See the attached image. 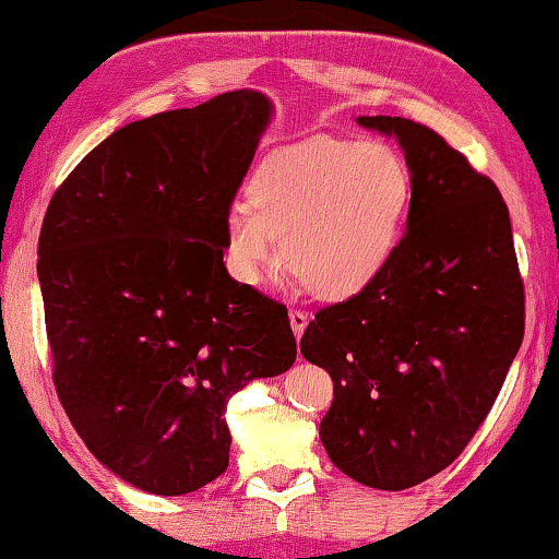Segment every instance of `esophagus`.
Segmentation results:
<instances>
[{"instance_id":"esophagus-1","label":"esophagus","mask_w":559,"mask_h":559,"mask_svg":"<svg viewBox=\"0 0 559 559\" xmlns=\"http://www.w3.org/2000/svg\"><path fill=\"white\" fill-rule=\"evenodd\" d=\"M288 319H290V329H294L296 338H301L306 326H308V316L304 311H296V308H294V311L288 313Z\"/></svg>"}]
</instances>
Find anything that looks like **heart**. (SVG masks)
Masks as SVG:
<instances>
[{"instance_id":"heart-1","label":"heart","mask_w":559,"mask_h":559,"mask_svg":"<svg viewBox=\"0 0 559 559\" xmlns=\"http://www.w3.org/2000/svg\"><path fill=\"white\" fill-rule=\"evenodd\" d=\"M248 205L226 213L230 269L258 286L283 263L313 296L344 301L377 281L402 240L412 200L406 163L386 143L313 138L263 157Z\"/></svg>"}]
</instances>
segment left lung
<instances>
[{"mask_svg":"<svg viewBox=\"0 0 559 559\" xmlns=\"http://www.w3.org/2000/svg\"><path fill=\"white\" fill-rule=\"evenodd\" d=\"M356 122L404 150L406 233L369 288L316 313L301 354L333 379L319 427L331 462L399 492L452 464L487 419L524 336V288L492 180L419 122Z\"/></svg>","mask_w":559,"mask_h":559,"instance_id":"obj_1","label":"left lung"}]
</instances>
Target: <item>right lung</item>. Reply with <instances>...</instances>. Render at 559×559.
Returning <instances> with one entry per match:
<instances>
[{"label": "right lung", "mask_w": 559, "mask_h": 559, "mask_svg": "<svg viewBox=\"0 0 559 559\" xmlns=\"http://www.w3.org/2000/svg\"><path fill=\"white\" fill-rule=\"evenodd\" d=\"M273 103L236 90L115 130L49 200L37 276L57 396L150 495L228 469V399L296 361L286 306L228 276L226 213Z\"/></svg>", "instance_id": "right-lung-1"}]
</instances>
